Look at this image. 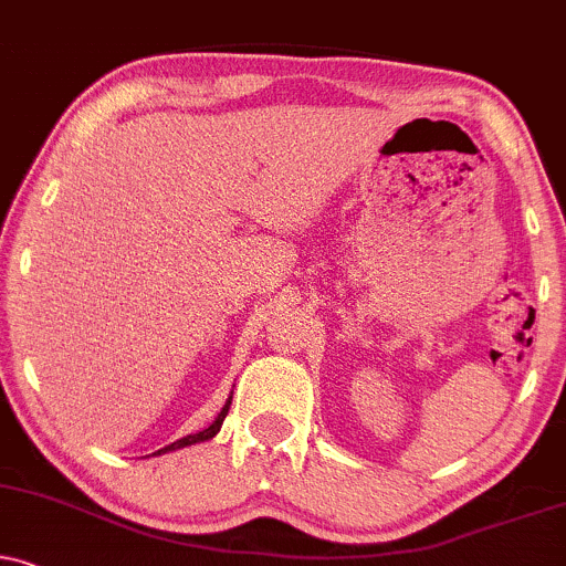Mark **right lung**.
Masks as SVG:
<instances>
[{
    "label": "right lung",
    "instance_id": "1",
    "mask_svg": "<svg viewBox=\"0 0 566 566\" xmlns=\"http://www.w3.org/2000/svg\"><path fill=\"white\" fill-rule=\"evenodd\" d=\"M230 401H233V396H228V401H226V407L220 409V415L214 417V422L209 424V428H205V430H199V432H191V436H186V438H180V441H176V443H170V446H165V449H159V451H155L151 453V457H163V453H170V451H178V449H186V446H197V443H205V441H209V438H214L220 432V428H222V420H226V415H228V409H230Z\"/></svg>",
    "mask_w": 566,
    "mask_h": 566
}]
</instances>
